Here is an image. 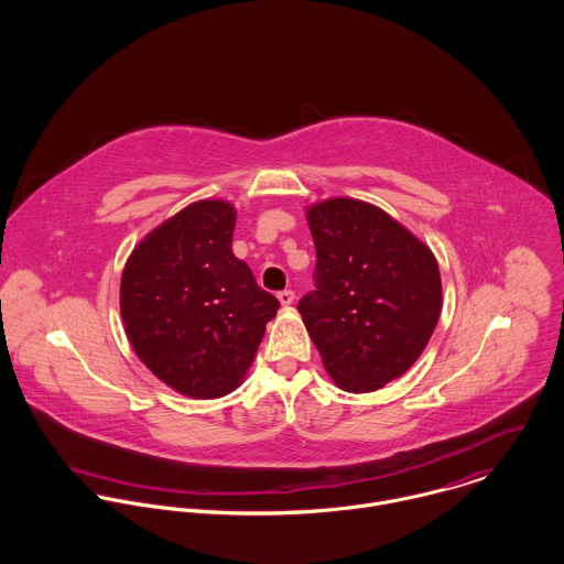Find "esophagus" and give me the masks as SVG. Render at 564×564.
<instances>
[{
	"instance_id": "1",
	"label": "esophagus",
	"mask_w": 564,
	"mask_h": 564,
	"mask_svg": "<svg viewBox=\"0 0 564 564\" xmlns=\"http://www.w3.org/2000/svg\"><path fill=\"white\" fill-rule=\"evenodd\" d=\"M278 300H280L282 306H291L293 300H295V293H293V291H280V293H278Z\"/></svg>"
}]
</instances>
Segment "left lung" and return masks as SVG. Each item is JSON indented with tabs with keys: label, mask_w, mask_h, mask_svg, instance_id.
I'll use <instances>...</instances> for the list:
<instances>
[{
	"label": "left lung",
	"mask_w": 564,
	"mask_h": 564,
	"mask_svg": "<svg viewBox=\"0 0 564 564\" xmlns=\"http://www.w3.org/2000/svg\"><path fill=\"white\" fill-rule=\"evenodd\" d=\"M317 291L297 311L334 384L373 393L423 354L443 306L438 262L382 208L332 197L306 208Z\"/></svg>",
	"instance_id": "obj_1"
}]
</instances>
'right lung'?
Returning <instances> with one entry per match:
<instances>
[{"mask_svg": "<svg viewBox=\"0 0 564 564\" xmlns=\"http://www.w3.org/2000/svg\"><path fill=\"white\" fill-rule=\"evenodd\" d=\"M235 224L230 202L199 199L139 242L121 275V319L134 354L193 400H217L241 384L280 308L232 253Z\"/></svg>", "mask_w": 564, "mask_h": 564, "instance_id": "right-lung-1", "label": "right lung"}]
</instances>
